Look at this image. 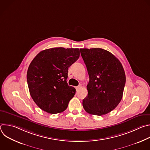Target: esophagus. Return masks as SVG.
<instances>
[{
	"mask_svg": "<svg viewBox=\"0 0 150 150\" xmlns=\"http://www.w3.org/2000/svg\"><path fill=\"white\" fill-rule=\"evenodd\" d=\"M82 88V87H81V85H78V86H77V87H76V91H78L79 89H81Z\"/></svg>",
	"mask_w": 150,
	"mask_h": 150,
	"instance_id": "obj_1",
	"label": "esophagus"
}]
</instances>
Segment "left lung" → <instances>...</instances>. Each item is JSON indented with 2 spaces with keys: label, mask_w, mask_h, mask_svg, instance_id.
Segmentation results:
<instances>
[{
  "label": "left lung",
  "mask_w": 150,
  "mask_h": 150,
  "mask_svg": "<svg viewBox=\"0 0 150 150\" xmlns=\"http://www.w3.org/2000/svg\"><path fill=\"white\" fill-rule=\"evenodd\" d=\"M80 52L90 77L83 108L91 115L108 114L122 98L126 76L122 63L112 53L103 49H81Z\"/></svg>",
  "instance_id": "1"
}]
</instances>
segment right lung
<instances>
[{
  "mask_svg": "<svg viewBox=\"0 0 150 150\" xmlns=\"http://www.w3.org/2000/svg\"><path fill=\"white\" fill-rule=\"evenodd\" d=\"M79 57V49L55 47L40 52L28 67L30 95L39 108L49 113L65 111L76 90L68 85V68Z\"/></svg>",
  "mask_w": 150,
  "mask_h": 150,
  "instance_id": "add662e5",
  "label": "right lung"
}]
</instances>
